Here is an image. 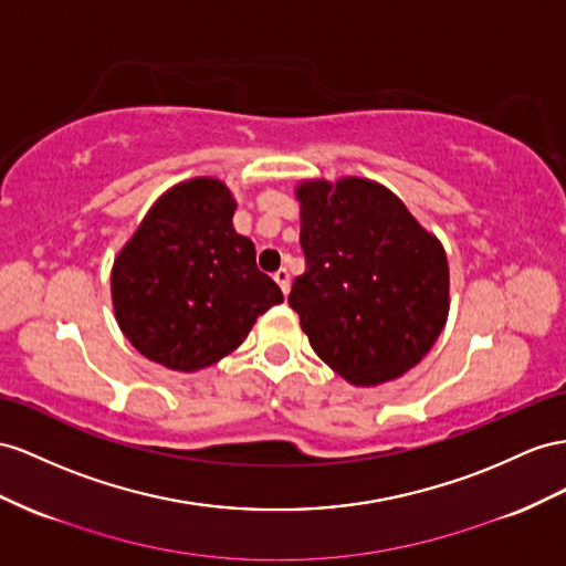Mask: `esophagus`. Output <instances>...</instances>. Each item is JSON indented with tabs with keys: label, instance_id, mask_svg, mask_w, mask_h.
I'll list each match as a JSON object with an SVG mask.
<instances>
[{
	"label": "esophagus",
	"instance_id": "1",
	"mask_svg": "<svg viewBox=\"0 0 566 566\" xmlns=\"http://www.w3.org/2000/svg\"><path fill=\"white\" fill-rule=\"evenodd\" d=\"M274 282L280 284L282 294L286 296V294H289V289H292V274H289L286 270H277V272H274Z\"/></svg>",
	"mask_w": 566,
	"mask_h": 566
}]
</instances>
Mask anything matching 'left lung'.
I'll return each instance as SVG.
<instances>
[{
	"label": "left lung",
	"instance_id": "obj_1",
	"mask_svg": "<svg viewBox=\"0 0 566 566\" xmlns=\"http://www.w3.org/2000/svg\"><path fill=\"white\" fill-rule=\"evenodd\" d=\"M296 200L306 272L294 280L289 306L313 352L356 387L401 378L447 323L440 239L370 179H306Z\"/></svg>",
	"mask_w": 566,
	"mask_h": 566
}]
</instances>
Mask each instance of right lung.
Returning <instances> with one entry per match:
<instances>
[{
    "label": "right lung",
    "mask_w": 566,
    "mask_h": 566,
    "mask_svg": "<svg viewBox=\"0 0 566 566\" xmlns=\"http://www.w3.org/2000/svg\"><path fill=\"white\" fill-rule=\"evenodd\" d=\"M224 181L196 177L159 196L112 265V306L136 349L179 373L241 346L258 315L284 301L237 234Z\"/></svg>",
    "instance_id": "add662e5"
}]
</instances>
